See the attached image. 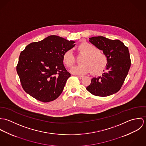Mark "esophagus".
I'll list each match as a JSON object with an SVG mask.
<instances>
[{"mask_svg":"<svg viewBox=\"0 0 146 146\" xmlns=\"http://www.w3.org/2000/svg\"><path fill=\"white\" fill-rule=\"evenodd\" d=\"M77 77L79 78V79H83L84 76H77Z\"/></svg>","mask_w":146,"mask_h":146,"instance_id":"34e87169","label":"esophagus"}]
</instances>
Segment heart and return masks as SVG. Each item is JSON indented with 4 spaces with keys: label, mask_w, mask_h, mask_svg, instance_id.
I'll use <instances>...</instances> for the list:
<instances>
[{
    "label": "heart",
    "mask_w": 146,
    "mask_h": 146,
    "mask_svg": "<svg viewBox=\"0 0 146 146\" xmlns=\"http://www.w3.org/2000/svg\"><path fill=\"white\" fill-rule=\"evenodd\" d=\"M80 53L85 54L80 61L81 64L72 67L70 72L74 74L84 75L90 72L93 75L101 74L106 68L108 58L106 54L100 52L96 46L86 42L81 43L78 46ZM64 64L67 67H72L75 63V58L72 51L66 50L62 55Z\"/></svg>",
    "instance_id": "heart-1"
}]
</instances>
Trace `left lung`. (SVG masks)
Returning <instances> with one entry per match:
<instances>
[{
    "label": "left lung",
    "mask_w": 146,
    "mask_h": 146,
    "mask_svg": "<svg viewBox=\"0 0 146 146\" xmlns=\"http://www.w3.org/2000/svg\"><path fill=\"white\" fill-rule=\"evenodd\" d=\"M89 42L103 50L108 58L106 72L101 76L92 79L86 90L91 94L106 97L121 89L131 65L128 48L119 40H111L104 36L89 38Z\"/></svg>",
    "instance_id": "1"
}]
</instances>
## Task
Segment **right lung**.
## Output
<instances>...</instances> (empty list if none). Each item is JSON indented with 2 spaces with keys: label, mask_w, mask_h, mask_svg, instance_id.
Masks as SVG:
<instances>
[{
  "label": "right lung",
  "mask_w": 146,
  "mask_h": 146,
  "mask_svg": "<svg viewBox=\"0 0 146 146\" xmlns=\"http://www.w3.org/2000/svg\"><path fill=\"white\" fill-rule=\"evenodd\" d=\"M75 42L50 35L27 45L20 53L16 67L23 90L42 102L57 99L71 76L63 65V54Z\"/></svg>",
  "instance_id": "add662e5"
}]
</instances>
